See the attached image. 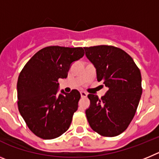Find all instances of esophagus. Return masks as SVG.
I'll use <instances>...</instances> for the list:
<instances>
[{
	"instance_id": "esophagus-1",
	"label": "esophagus",
	"mask_w": 159,
	"mask_h": 159,
	"mask_svg": "<svg viewBox=\"0 0 159 159\" xmlns=\"http://www.w3.org/2000/svg\"><path fill=\"white\" fill-rule=\"evenodd\" d=\"M80 95H81V97L85 98V97H87V95H88V93L85 92H80Z\"/></svg>"
}]
</instances>
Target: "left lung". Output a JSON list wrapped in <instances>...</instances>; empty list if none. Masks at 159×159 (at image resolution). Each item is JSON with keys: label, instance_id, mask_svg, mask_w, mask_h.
I'll return each mask as SVG.
<instances>
[{"label": "left lung", "instance_id": "left-lung-1", "mask_svg": "<svg viewBox=\"0 0 159 159\" xmlns=\"http://www.w3.org/2000/svg\"><path fill=\"white\" fill-rule=\"evenodd\" d=\"M84 50L96 69L97 80L108 88L101 99L93 94L88 95L91 102L86 110L88 121L100 135L117 136L128 127L135 115L143 92L140 70L119 48L99 45Z\"/></svg>", "mask_w": 159, "mask_h": 159}]
</instances>
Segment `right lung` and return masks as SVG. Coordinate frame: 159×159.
<instances>
[{"label":"right lung","instance_id":"add662e5","mask_svg":"<svg viewBox=\"0 0 159 159\" xmlns=\"http://www.w3.org/2000/svg\"><path fill=\"white\" fill-rule=\"evenodd\" d=\"M83 48L49 46L30 59L20 73L17 81L19 111L33 134L52 139L67 130L78 109L80 93L61 91L59 79L67 78L71 64L82 58Z\"/></svg>","mask_w":159,"mask_h":159}]
</instances>
